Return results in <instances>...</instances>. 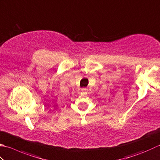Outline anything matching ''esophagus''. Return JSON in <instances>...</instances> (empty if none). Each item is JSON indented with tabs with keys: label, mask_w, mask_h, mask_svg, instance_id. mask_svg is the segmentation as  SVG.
Listing matches in <instances>:
<instances>
[{
	"label": "esophagus",
	"mask_w": 160,
	"mask_h": 160,
	"mask_svg": "<svg viewBox=\"0 0 160 160\" xmlns=\"http://www.w3.org/2000/svg\"><path fill=\"white\" fill-rule=\"evenodd\" d=\"M87 90V89H86V88H82V92H86Z\"/></svg>",
	"instance_id": "esophagus-1"
}]
</instances>
